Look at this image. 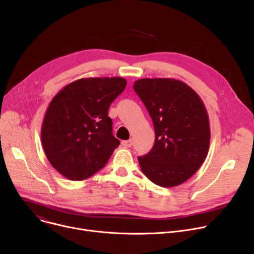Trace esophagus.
I'll use <instances>...</instances> for the list:
<instances>
[{
    "label": "esophagus",
    "instance_id": "1",
    "mask_svg": "<svg viewBox=\"0 0 254 254\" xmlns=\"http://www.w3.org/2000/svg\"><path fill=\"white\" fill-rule=\"evenodd\" d=\"M122 145H123L124 147H126V148H129V147H131V145H132V141H131V140L123 141V142H122Z\"/></svg>",
    "mask_w": 254,
    "mask_h": 254
}]
</instances>
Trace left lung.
I'll use <instances>...</instances> for the list:
<instances>
[{
  "label": "left lung",
  "mask_w": 254,
  "mask_h": 254,
  "mask_svg": "<svg viewBox=\"0 0 254 254\" xmlns=\"http://www.w3.org/2000/svg\"><path fill=\"white\" fill-rule=\"evenodd\" d=\"M133 90L153 122L155 142L138 157L143 174L160 187L189 180L204 162L210 143L206 108L188 84L175 78H142Z\"/></svg>",
  "instance_id": "left-lung-1"
}]
</instances>
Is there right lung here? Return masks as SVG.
<instances>
[{
    "mask_svg": "<svg viewBox=\"0 0 254 254\" xmlns=\"http://www.w3.org/2000/svg\"><path fill=\"white\" fill-rule=\"evenodd\" d=\"M127 87L123 77L80 78L49 104L43 125L46 156L66 179L82 181L102 168L120 145L112 134L110 104Z\"/></svg>",
    "mask_w": 254,
    "mask_h": 254,
    "instance_id": "right-lung-1",
    "label": "right lung"
}]
</instances>
